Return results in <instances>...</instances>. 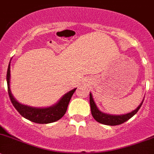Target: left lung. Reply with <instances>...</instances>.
Masks as SVG:
<instances>
[{
	"instance_id": "8db88e82",
	"label": "left lung",
	"mask_w": 154,
	"mask_h": 154,
	"mask_svg": "<svg viewBox=\"0 0 154 154\" xmlns=\"http://www.w3.org/2000/svg\"><path fill=\"white\" fill-rule=\"evenodd\" d=\"M143 101L135 110L130 112V113L122 115H112L108 114V113H104L101 112V110H99V109L97 107L96 104H95V101H94L92 94H91V92L89 93V102H90L91 113H92V117L98 123H102V124L104 125H108V126L120 125L122 123H125L126 121H127L128 120H129L131 117H133L134 115L138 111L140 107L142 105Z\"/></svg>"
}]
</instances>
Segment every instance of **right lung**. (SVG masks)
Here are the masks:
<instances>
[{"instance_id": "add662e5", "label": "right lung", "mask_w": 154, "mask_h": 154, "mask_svg": "<svg viewBox=\"0 0 154 154\" xmlns=\"http://www.w3.org/2000/svg\"><path fill=\"white\" fill-rule=\"evenodd\" d=\"M10 64H9L7 73V82L8 94L12 104L22 117L30 121L36 123H41V124L53 123L60 120L66 113L70 100L77 89V88H75L64 95V96H62V98L54 105L49 107H33L20 104L15 99L10 91Z\"/></svg>"}]
</instances>
